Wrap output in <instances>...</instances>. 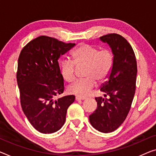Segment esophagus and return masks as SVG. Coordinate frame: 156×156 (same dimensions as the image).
<instances>
[{"label":"esophagus","instance_id":"obj_1","mask_svg":"<svg viewBox=\"0 0 156 156\" xmlns=\"http://www.w3.org/2000/svg\"><path fill=\"white\" fill-rule=\"evenodd\" d=\"M75 99L76 101H79V100H86V98L85 97H81V96H76Z\"/></svg>","mask_w":156,"mask_h":156}]
</instances>
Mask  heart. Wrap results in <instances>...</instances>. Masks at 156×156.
<instances>
[{
    "instance_id": "1",
    "label": "heart",
    "mask_w": 156,
    "mask_h": 156,
    "mask_svg": "<svg viewBox=\"0 0 156 156\" xmlns=\"http://www.w3.org/2000/svg\"><path fill=\"white\" fill-rule=\"evenodd\" d=\"M73 61L63 60L61 64V73L68 82L76 79V67L85 66L83 75L85 78L76 81L68 87L71 94L86 96L96 85V81L102 82L109 77L113 68L114 56L111 49H100L94 45L81 44L72 53Z\"/></svg>"
}]
</instances>
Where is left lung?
<instances>
[{"instance_id": "left-lung-1", "label": "left lung", "mask_w": 156, "mask_h": 156, "mask_svg": "<svg viewBox=\"0 0 156 156\" xmlns=\"http://www.w3.org/2000/svg\"><path fill=\"white\" fill-rule=\"evenodd\" d=\"M100 40L112 48L114 62L109 80L100 89L107 98H95L97 109L89 116V121L98 131L108 133L116 130L130 112L135 93L137 66L135 52L126 38L109 33Z\"/></svg>"}]
</instances>
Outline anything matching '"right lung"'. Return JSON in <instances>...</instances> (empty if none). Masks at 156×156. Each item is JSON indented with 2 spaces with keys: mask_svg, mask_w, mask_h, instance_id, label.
<instances>
[{
  "mask_svg": "<svg viewBox=\"0 0 156 156\" xmlns=\"http://www.w3.org/2000/svg\"><path fill=\"white\" fill-rule=\"evenodd\" d=\"M75 43H65L41 35L21 49L16 81L23 113L35 130L44 134L58 131L64 125L67 109L75 100L73 95L58 99L64 80L58 59Z\"/></svg>",
  "mask_w": 156,
  "mask_h": 156,
  "instance_id": "obj_1",
  "label": "right lung"
}]
</instances>
